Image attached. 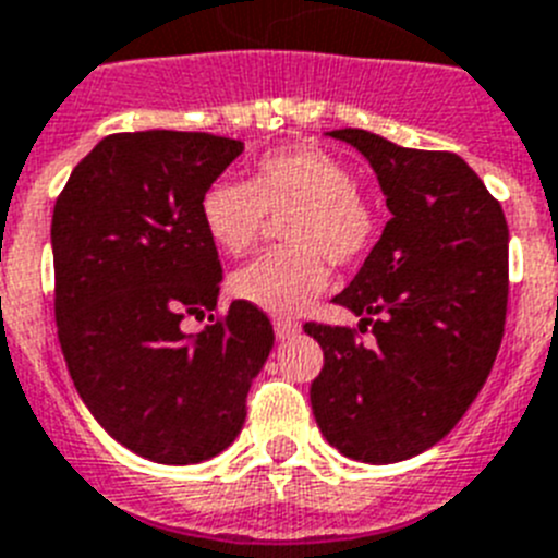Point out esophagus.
Returning <instances> with one entry per match:
<instances>
[{
    "mask_svg": "<svg viewBox=\"0 0 558 558\" xmlns=\"http://www.w3.org/2000/svg\"><path fill=\"white\" fill-rule=\"evenodd\" d=\"M298 331H300V326L298 323H292V319H283V317L275 319V337L278 339H292V337H298Z\"/></svg>",
    "mask_w": 558,
    "mask_h": 558,
    "instance_id": "34e87169",
    "label": "esophagus"
}]
</instances>
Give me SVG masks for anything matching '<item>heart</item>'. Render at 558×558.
<instances>
[{
  "label": "heart",
  "mask_w": 558,
  "mask_h": 558,
  "mask_svg": "<svg viewBox=\"0 0 558 558\" xmlns=\"http://www.w3.org/2000/svg\"><path fill=\"white\" fill-rule=\"evenodd\" d=\"M266 213L283 216L286 250L269 252L232 275V294L260 312L298 314L331 283V264H353L373 244L376 219L351 187L337 157L314 145H289L255 162L250 182L216 179L198 198L207 239L227 255H244L258 241Z\"/></svg>",
  "instance_id": "heart-1"
}]
</instances>
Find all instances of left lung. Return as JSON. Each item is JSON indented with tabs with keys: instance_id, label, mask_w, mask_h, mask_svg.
<instances>
[{
	"instance_id": "obj_1",
	"label": "left lung",
	"mask_w": 558,
	"mask_h": 558,
	"mask_svg": "<svg viewBox=\"0 0 558 558\" xmlns=\"http://www.w3.org/2000/svg\"><path fill=\"white\" fill-rule=\"evenodd\" d=\"M328 137L371 162L390 221L333 298L373 326L376 345L348 328L306 326L326 360L312 410L345 458L399 463L447 438L486 385L506 328L508 225L458 154L401 148L362 129Z\"/></svg>"
}]
</instances>
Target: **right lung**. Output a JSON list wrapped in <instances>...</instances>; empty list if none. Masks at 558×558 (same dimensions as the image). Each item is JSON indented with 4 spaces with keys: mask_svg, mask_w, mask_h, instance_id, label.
Masks as SVG:
<instances>
[{
    "mask_svg": "<svg viewBox=\"0 0 558 558\" xmlns=\"http://www.w3.org/2000/svg\"><path fill=\"white\" fill-rule=\"evenodd\" d=\"M241 151V140L205 132L109 134L52 210L58 339L77 396L118 444L165 466L239 438L275 345L272 323L244 300L193 339L182 331L187 314L219 303L198 198Z\"/></svg>",
    "mask_w": 558,
    "mask_h": 558,
    "instance_id": "1",
    "label": "right lung"
}]
</instances>
